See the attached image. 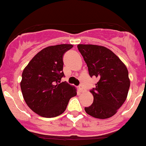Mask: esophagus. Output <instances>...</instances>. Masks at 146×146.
<instances>
[{
	"mask_svg": "<svg viewBox=\"0 0 146 146\" xmlns=\"http://www.w3.org/2000/svg\"><path fill=\"white\" fill-rule=\"evenodd\" d=\"M79 90L81 91V92H82V91H84V87H83L82 85H80V86H79Z\"/></svg>",
	"mask_w": 146,
	"mask_h": 146,
	"instance_id": "34e87169",
	"label": "esophagus"
}]
</instances>
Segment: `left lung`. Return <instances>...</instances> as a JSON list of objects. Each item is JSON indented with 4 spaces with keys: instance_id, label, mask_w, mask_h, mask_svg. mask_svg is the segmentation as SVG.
Returning <instances> with one entry per match:
<instances>
[{
    "instance_id": "8db88e82",
    "label": "left lung",
    "mask_w": 146,
    "mask_h": 146,
    "mask_svg": "<svg viewBox=\"0 0 146 146\" xmlns=\"http://www.w3.org/2000/svg\"><path fill=\"white\" fill-rule=\"evenodd\" d=\"M89 75L99 78L91 90L94 102L85 108L88 115L104 119L114 115L126 100L130 86L127 68L111 50L102 46L78 44Z\"/></svg>"
}]
</instances>
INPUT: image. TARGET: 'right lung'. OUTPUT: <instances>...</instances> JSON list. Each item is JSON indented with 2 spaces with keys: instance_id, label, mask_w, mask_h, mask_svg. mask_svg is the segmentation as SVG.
I'll use <instances>...</instances> for the list:
<instances>
[{
  "instance_id": "1",
  "label": "right lung",
  "mask_w": 146,
  "mask_h": 146,
  "mask_svg": "<svg viewBox=\"0 0 146 146\" xmlns=\"http://www.w3.org/2000/svg\"><path fill=\"white\" fill-rule=\"evenodd\" d=\"M72 44L50 46L38 52L23 70L20 87L25 102L44 118L62 114L69 99L77 95L74 86L62 82L63 56Z\"/></svg>"
}]
</instances>
